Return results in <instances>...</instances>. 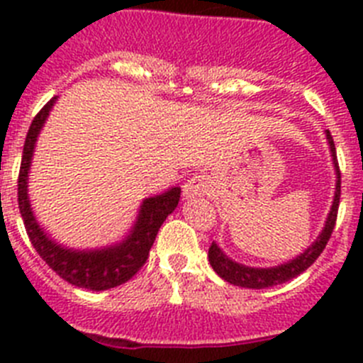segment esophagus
Here are the masks:
<instances>
[{
    "mask_svg": "<svg viewBox=\"0 0 363 363\" xmlns=\"http://www.w3.org/2000/svg\"><path fill=\"white\" fill-rule=\"evenodd\" d=\"M209 192V178L201 174H194L189 178L184 185V196L185 198H200Z\"/></svg>",
    "mask_w": 363,
    "mask_h": 363,
    "instance_id": "obj_1",
    "label": "esophagus"
}]
</instances>
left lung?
<instances>
[{
  "label": "left lung",
  "instance_id": "8db88e82",
  "mask_svg": "<svg viewBox=\"0 0 363 363\" xmlns=\"http://www.w3.org/2000/svg\"><path fill=\"white\" fill-rule=\"evenodd\" d=\"M327 142H329V149H331L333 163H335L336 169V191H335V200H333V207L329 211V216L325 220V227H323L322 234H320L316 242L307 249V251L301 252L300 256H296L294 259L287 262L284 265H278V267H247V265L236 264L230 258H227L223 255L220 247L216 243H211L209 247V262L213 265L214 271L218 272V277H221L225 281L233 285H238V287H245V289H265V287H274V285L285 284V281L293 280L298 274H301L303 271L311 267V265L316 262L322 251L325 249L327 242L331 238L333 229L336 225V216H338V205H340V167L338 160H336V149L335 142H333L331 133L327 130Z\"/></svg>",
  "mask_w": 363,
  "mask_h": 363
}]
</instances>
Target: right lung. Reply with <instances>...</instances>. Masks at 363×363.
Instances as JSON below:
<instances>
[{
    "mask_svg": "<svg viewBox=\"0 0 363 363\" xmlns=\"http://www.w3.org/2000/svg\"><path fill=\"white\" fill-rule=\"evenodd\" d=\"M54 101H56V98L50 99L49 104L38 112L36 118L32 120L27 138H25L23 156H21V167H19L18 176L19 213L23 218L30 243L34 245L38 255L45 259V264L49 265L52 271H56V274H60L69 284L83 287V289H112V287H118V285L129 281L143 267V264L149 258L150 247L156 240L160 227L178 205L182 189L172 187L163 194L143 200L133 230L123 242L116 243V245L96 249V251H74V249L57 245L38 225L27 194L32 152H34L38 134H40L47 116H49Z\"/></svg>",
    "mask_w": 363,
    "mask_h": 363,
    "instance_id": "obj_1",
    "label": "right lung"
}]
</instances>
